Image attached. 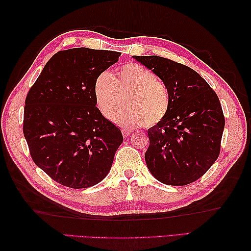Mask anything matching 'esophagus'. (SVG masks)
<instances>
[{"instance_id":"1","label":"esophagus","mask_w":251,"mask_h":251,"mask_svg":"<svg viewBox=\"0 0 251 251\" xmlns=\"http://www.w3.org/2000/svg\"><path fill=\"white\" fill-rule=\"evenodd\" d=\"M131 132H132V131H131L130 129H128V128H123V129H122V134H123V136H124V137L130 136Z\"/></svg>"}]
</instances>
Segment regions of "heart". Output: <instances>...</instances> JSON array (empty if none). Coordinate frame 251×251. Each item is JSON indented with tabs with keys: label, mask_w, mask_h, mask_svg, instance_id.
<instances>
[{
	"label": "heart",
	"mask_w": 251,
	"mask_h": 251,
	"mask_svg": "<svg viewBox=\"0 0 251 251\" xmlns=\"http://www.w3.org/2000/svg\"><path fill=\"white\" fill-rule=\"evenodd\" d=\"M126 94L130 105L120 111ZM94 95L106 119L114 116L113 121L125 128L156 125L165 119L170 108L166 84L148 68L136 62L122 66L113 75L108 72L100 73L95 79Z\"/></svg>",
	"instance_id": "heart-1"
}]
</instances>
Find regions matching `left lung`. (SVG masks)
Returning <instances> with one entry per match:
<instances>
[{
	"mask_svg": "<svg viewBox=\"0 0 251 251\" xmlns=\"http://www.w3.org/2000/svg\"><path fill=\"white\" fill-rule=\"evenodd\" d=\"M166 84L170 108L148 129L147 166L159 182L185 185L200 179L220 154L225 116L219 98L193 69L158 56H132Z\"/></svg>",
	"mask_w": 251,
	"mask_h": 251,
	"instance_id": "obj_1",
	"label": "left lung"
}]
</instances>
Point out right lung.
I'll list each match as a JSON object with an SVG mask.
<instances>
[{
  "instance_id": "add662e5",
  "label": "right lung",
  "mask_w": 251,
  "mask_h": 251,
  "mask_svg": "<svg viewBox=\"0 0 251 251\" xmlns=\"http://www.w3.org/2000/svg\"><path fill=\"white\" fill-rule=\"evenodd\" d=\"M120 56L86 47L58 51L26 95L24 135L30 155L68 188L85 189L103 180L123 142L120 128L101 114L94 95L95 79Z\"/></svg>"
}]
</instances>
